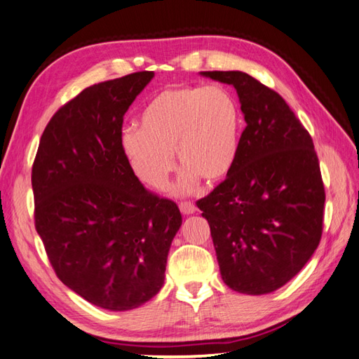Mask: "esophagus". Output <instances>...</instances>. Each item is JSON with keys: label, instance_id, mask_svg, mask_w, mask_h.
<instances>
[{"label": "esophagus", "instance_id": "34e87169", "mask_svg": "<svg viewBox=\"0 0 359 359\" xmlns=\"http://www.w3.org/2000/svg\"><path fill=\"white\" fill-rule=\"evenodd\" d=\"M179 208H180L182 212H184L185 216L194 215V212H196V205L191 203V202H180L179 203Z\"/></svg>", "mask_w": 359, "mask_h": 359}]
</instances>
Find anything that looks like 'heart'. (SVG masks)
Returning a JSON list of instances; mask_svg holds the SVG:
<instances>
[{
    "label": "heart",
    "mask_w": 359,
    "mask_h": 359,
    "mask_svg": "<svg viewBox=\"0 0 359 359\" xmlns=\"http://www.w3.org/2000/svg\"><path fill=\"white\" fill-rule=\"evenodd\" d=\"M140 126L121 131L120 147L143 184L163 188L174 168L184 166L177 191H193L199 179L217 182L231 171L239 151L238 103L219 85L174 86L143 109Z\"/></svg>",
    "instance_id": "1"
}]
</instances>
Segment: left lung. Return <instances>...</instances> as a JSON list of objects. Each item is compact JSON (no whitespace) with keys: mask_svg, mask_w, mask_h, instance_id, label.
<instances>
[{"mask_svg":"<svg viewBox=\"0 0 359 359\" xmlns=\"http://www.w3.org/2000/svg\"><path fill=\"white\" fill-rule=\"evenodd\" d=\"M201 75L236 89L247 126L231 171L197 207L225 284L243 294L271 293L321 241L325 193L313 142L284 98L251 75Z\"/></svg>","mask_w":359,"mask_h":359,"instance_id":"8db88e82","label":"left lung"}]
</instances>
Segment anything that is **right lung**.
Returning a JSON list of instances; mask_svg holds the SVG:
<instances>
[{
    "label": "right lung",
    "mask_w": 359,
    "mask_h": 359,
    "mask_svg": "<svg viewBox=\"0 0 359 359\" xmlns=\"http://www.w3.org/2000/svg\"><path fill=\"white\" fill-rule=\"evenodd\" d=\"M152 79L135 72L81 90L50 118L32 168L35 228L53 270L111 311L160 292L182 225L177 205L142 185L120 147L123 116Z\"/></svg>",
    "instance_id": "add662e5"
}]
</instances>
